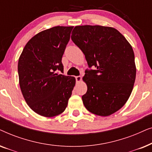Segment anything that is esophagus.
<instances>
[{
  "mask_svg": "<svg viewBox=\"0 0 152 152\" xmlns=\"http://www.w3.org/2000/svg\"><path fill=\"white\" fill-rule=\"evenodd\" d=\"M75 80L77 82H80L82 81V77L81 76H76L75 77Z\"/></svg>",
  "mask_w": 152,
  "mask_h": 152,
  "instance_id": "1",
  "label": "esophagus"
}]
</instances>
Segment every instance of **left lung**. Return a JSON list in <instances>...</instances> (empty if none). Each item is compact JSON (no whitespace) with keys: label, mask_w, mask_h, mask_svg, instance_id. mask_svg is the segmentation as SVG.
<instances>
[{"label":"left lung","mask_w":152,"mask_h":152,"mask_svg":"<svg viewBox=\"0 0 152 152\" xmlns=\"http://www.w3.org/2000/svg\"><path fill=\"white\" fill-rule=\"evenodd\" d=\"M71 39L84 54L89 68L82 97L91 113L108 116L124 105L132 92L136 68L132 45L116 29L101 26H75Z\"/></svg>","instance_id":"left-lung-1"}]
</instances>
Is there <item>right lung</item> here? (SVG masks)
Here are the masks:
<instances>
[{
  "mask_svg": "<svg viewBox=\"0 0 152 152\" xmlns=\"http://www.w3.org/2000/svg\"><path fill=\"white\" fill-rule=\"evenodd\" d=\"M73 27L56 26L38 33L27 43L18 63L20 88L35 113L54 117L65 111L75 78L64 72L61 59Z\"/></svg>",
  "mask_w": 152,
  "mask_h": 152,
  "instance_id": "right-lung-1",
  "label": "right lung"
}]
</instances>
